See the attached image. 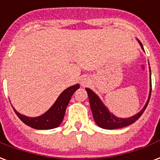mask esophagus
Instances as JSON below:
<instances>
[{
    "label": "esophagus",
    "mask_w": 160,
    "mask_h": 160,
    "mask_svg": "<svg viewBox=\"0 0 160 160\" xmlns=\"http://www.w3.org/2000/svg\"><path fill=\"white\" fill-rule=\"evenodd\" d=\"M90 83H91V80L88 76L85 75V76H82L80 78V84L82 86H88Z\"/></svg>",
    "instance_id": "obj_1"
}]
</instances>
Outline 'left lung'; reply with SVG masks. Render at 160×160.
<instances>
[{
    "label": "left lung",
    "mask_w": 160,
    "mask_h": 160,
    "mask_svg": "<svg viewBox=\"0 0 160 160\" xmlns=\"http://www.w3.org/2000/svg\"><path fill=\"white\" fill-rule=\"evenodd\" d=\"M139 44H140L142 49L144 51L142 47V44L141 43L139 40H137ZM151 72V71H150ZM151 76V74H150ZM152 83H151V79H150V92L149 96H148V99L147 101L145 106L141 110L140 112L137 114H135L133 116L130 117V118H119L113 115V113L109 112V110L108 109V108L102 103L101 99L99 98L95 92H92V90L89 88H86L87 94H88V98H89L90 101V106H91V109H92V115H93V119L95 120L96 124L102 129H107V130H113V129H119L125 127L127 125H130L136 122L137 119H139L141 115L142 114L143 112L146 109L147 106L149 102L150 96H151V92H152Z\"/></svg>",
    "instance_id": "obj_1"
}]
</instances>
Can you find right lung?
<instances>
[{"mask_svg":"<svg viewBox=\"0 0 160 160\" xmlns=\"http://www.w3.org/2000/svg\"><path fill=\"white\" fill-rule=\"evenodd\" d=\"M79 88H80V85L76 84L64 90L59 95L57 101L54 102L52 106L41 116L34 117V118L25 116L17 112L13 108L14 112L25 125H29L31 128L37 129V130H50V129L57 128L62 123L65 114V110L70 101L71 97L73 96L74 92Z\"/></svg>","mask_w":160,"mask_h":160,"instance_id":"right-lung-1","label":"right lung"}]
</instances>
